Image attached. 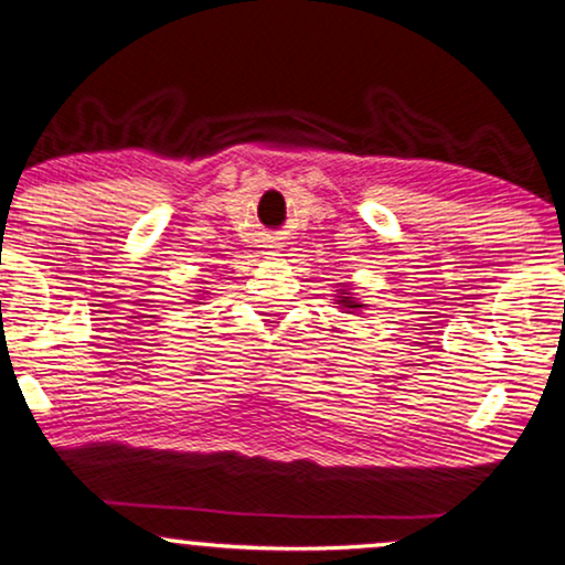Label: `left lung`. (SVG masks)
<instances>
[{
    "label": "left lung",
    "instance_id": "8db88e82",
    "mask_svg": "<svg viewBox=\"0 0 565 565\" xmlns=\"http://www.w3.org/2000/svg\"><path fill=\"white\" fill-rule=\"evenodd\" d=\"M337 305H342V308H348V310L364 308V305L355 300V297H350L348 289H337Z\"/></svg>",
    "mask_w": 565,
    "mask_h": 565
}]
</instances>
